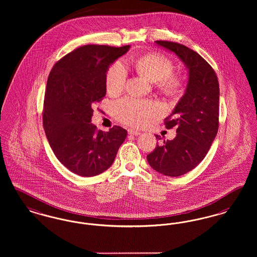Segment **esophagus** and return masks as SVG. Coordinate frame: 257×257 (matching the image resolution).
I'll use <instances>...</instances> for the list:
<instances>
[{
  "label": "esophagus",
  "mask_w": 257,
  "mask_h": 257,
  "mask_svg": "<svg viewBox=\"0 0 257 257\" xmlns=\"http://www.w3.org/2000/svg\"><path fill=\"white\" fill-rule=\"evenodd\" d=\"M127 133H128V135H139L141 133L140 132H138V131H135L134 128H130V130H127Z\"/></svg>",
  "instance_id": "34e87169"
}]
</instances>
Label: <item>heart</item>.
I'll list each match as a JSON object with an SVG mask.
<instances>
[{
    "instance_id": "heart-1",
    "label": "heart",
    "mask_w": 257,
    "mask_h": 257,
    "mask_svg": "<svg viewBox=\"0 0 257 257\" xmlns=\"http://www.w3.org/2000/svg\"><path fill=\"white\" fill-rule=\"evenodd\" d=\"M135 67L149 80L156 82L162 92L175 95L180 91L182 83L179 77L171 74L173 64L168 58L159 54L146 55L136 61ZM126 76L127 71L123 63L121 61L114 63L106 75V88L109 93H120L124 87ZM113 112L120 122L139 126L159 114L160 107L150 100L125 97L114 104Z\"/></svg>"
}]
</instances>
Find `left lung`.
Here are the masks:
<instances>
[{
    "label": "left lung",
    "mask_w": 257,
    "mask_h": 257,
    "mask_svg": "<svg viewBox=\"0 0 257 257\" xmlns=\"http://www.w3.org/2000/svg\"><path fill=\"white\" fill-rule=\"evenodd\" d=\"M155 43L172 52L188 70L184 95L173 109L165 126H176L173 140H163L147 156L150 166L169 177L188 173L207 155L218 130L219 86L216 72L195 51L171 41ZM168 119V118H166ZM158 140L162 137L156 135Z\"/></svg>",
    "instance_id": "8db88e82"
}]
</instances>
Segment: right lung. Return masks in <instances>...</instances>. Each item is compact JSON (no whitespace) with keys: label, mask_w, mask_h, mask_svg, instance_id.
<instances>
[{"label":"right lung","mask_w":257,"mask_h":257,"mask_svg":"<svg viewBox=\"0 0 257 257\" xmlns=\"http://www.w3.org/2000/svg\"><path fill=\"white\" fill-rule=\"evenodd\" d=\"M130 45H85L61 59L48 76L43 126L55 156L68 170L82 177L98 175L112 165L126 131L114 125L97 131L93 106L106 94L110 66Z\"/></svg>","instance_id":"obj_1"}]
</instances>
